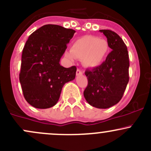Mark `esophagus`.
I'll use <instances>...</instances> for the list:
<instances>
[{
  "label": "esophagus",
  "mask_w": 151,
  "mask_h": 151,
  "mask_svg": "<svg viewBox=\"0 0 151 151\" xmlns=\"http://www.w3.org/2000/svg\"><path fill=\"white\" fill-rule=\"evenodd\" d=\"M76 74H77V76L82 75V70H81V69H77V71H76Z\"/></svg>",
  "instance_id": "34e87169"
}]
</instances>
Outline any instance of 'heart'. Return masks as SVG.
<instances>
[{"label": "heart", "mask_w": 151, "mask_h": 151, "mask_svg": "<svg viewBox=\"0 0 151 151\" xmlns=\"http://www.w3.org/2000/svg\"><path fill=\"white\" fill-rule=\"evenodd\" d=\"M109 44L104 39L85 35L78 38L73 42L71 50L66 52V56L73 61L83 58V63L89 67L99 66L109 53Z\"/></svg>", "instance_id": "heart-1"}]
</instances>
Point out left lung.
<instances>
[{"mask_svg":"<svg viewBox=\"0 0 151 151\" xmlns=\"http://www.w3.org/2000/svg\"><path fill=\"white\" fill-rule=\"evenodd\" d=\"M112 49L100 66L86 69L88 84L84 90L87 102L98 109H108L122 99L129 82L127 47L118 35L109 29H101Z\"/></svg>","mask_w":151,"mask_h":151,"instance_id":"obj_1","label":"left lung"}]
</instances>
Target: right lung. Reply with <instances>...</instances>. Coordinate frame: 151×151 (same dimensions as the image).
Returning a JSON list of instances; mask_svg holds the SVG:
<instances>
[{
    "label": "right lung",
    "instance_id": "1",
    "mask_svg": "<svg viewBox=\"0 0 151 151\" xmlns=\"http://www.w3.org/2000/svg\"><path fill=\"white\" fill-rule=\"evenodd\" d=\"M75 30L46 24L29 35L22 50L19 81L25 100L36 109H48L59 99L65 83L75 78L77 67L59 63Z\"/></svg>",
    "mask_w": 151,
    "mask_h": 151
}]
</instances>
